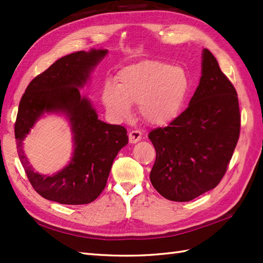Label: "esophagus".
<instances>
[{
  "instance_id": "1",
  "label": "esophagus",
  "mask_w": 263,
  "mask_h": 263,
  "mask_svg": "<svg viewBox=\"0 0 263 263\" xmlns=\"http://www.w3.org/2000/svg\"><path fill=\"white\" fill-rule=\"evenodd\" d=\"M141 132L139 130H131L128 133V141L130 143H137L139 140H141Z\"/></svg>"
}]
</instances>
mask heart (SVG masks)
<instances>
[{
	"label": "heart",
	"mask_w": 263,
	"mask_h": 263,
	"mask_svg": "<svg viewBox=\"0 0 263 263\" xmlns=\"http://www.w3.org/2000/svg\"><path fill=\"white\" fill-rule=\"evenodd\" d=\"M190 90V80L180 66L142 61L120 71L116 87L106 83L103 102L117 120L131 115V104H139L142 119L152 125L170 124L181 114Z\"/></svg>",
	"instance_id": "obj_1"
}]
</instances>
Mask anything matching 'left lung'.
Listing matches in <instances>:
<instances>
[{"instance_id": "1", "label": "left lung", "mask_w": 263, "mask_h": 263, "mask_svg": "<svg viewBox=\"0 0 263 263\" xmlns=\"http://www.w3.org/2000/svg\"><path fill=\"white\" fill-rule=\"evenodd\" d=\"M201 73L187 108L148 136L156 149L150 182L164 198L177 202L219 184L239 138L237 92L206 48Z\"/></svg>"}]
</instances>
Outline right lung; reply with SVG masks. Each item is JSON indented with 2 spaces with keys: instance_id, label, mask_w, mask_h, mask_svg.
<instances>
[{
  "instance_id": "1",
  "label": "right lung",
  "mask_w": 263,
  "mask_h": 263,
  "mask_svg": "<svg viewBox=\"0 0 263 263\" xmlns=\"http://www.w3.org/2000/svg\"><path fill=\"white\" fill-rule=\"evenodd\" d=\"M107 49L80 51L61 58L38 74L22 95L14 124L16 149L26 175L43 198L62 204H86L96 200L107 183L109 172L128 137L124 126L98 120L96 109L80 95ZM44 112H63L69 119L75 150L68 166L52 177L33 171L22 141Z\"/></svg>"
}]
</instances>
